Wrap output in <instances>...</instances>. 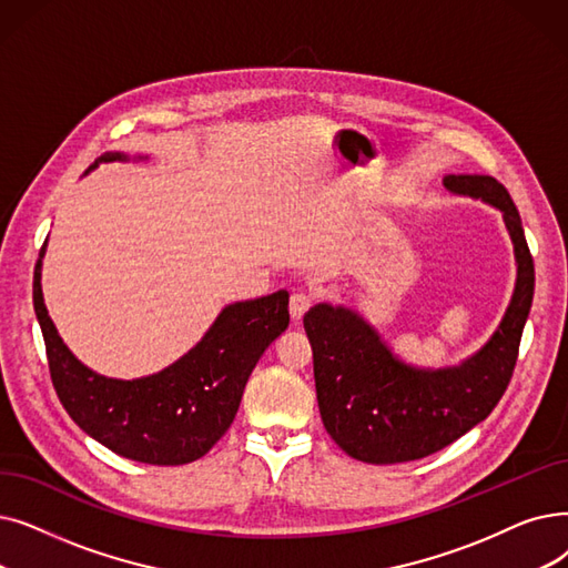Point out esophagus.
Returning a JSON list of instances; mask_svg holds the SVG:
<instances>
[{"label":"esophagus","mask_w":568,"mask_h":568,"mask_svg":"<svg viewBox=\"0 0 568 568\" xmlns=\"http://www.w3.org/2000/svg\"><path fill=\"white\" fill-rule=\"evenodd\" d=\"M311 304H313V300L308 297V294H304V292L292 294V300H290V317H292V323H300V320L306 315V311L311 308Z\"/></svg>","instance_id":"1"}]
</instances>
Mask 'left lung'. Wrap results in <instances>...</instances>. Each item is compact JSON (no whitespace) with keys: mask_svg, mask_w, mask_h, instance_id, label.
<instances>
[{"mask_svg":"<svg viewBox=\"0 0 568 568\" xmlns=\"http://www.w3.org/2000/svg\"><path fill=\"white\" fill-rule=\"evenodd\" d=\"M443 185L501 211L513 241V297L480 351L455 366H415L355 308L315 304L304 315L320 417L336 446L366 464L423 459L483 423L510 383L529 317L534 260L508 190L480 174H448Z\"/></svg>","mask_w":568,"mask_h":568,"instance_id":"8db88e82","label":"left lung"}]
</instances>
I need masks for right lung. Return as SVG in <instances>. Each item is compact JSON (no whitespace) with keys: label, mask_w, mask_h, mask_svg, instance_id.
I'll use <instances>...</instances> for the list:
<instances>
[{"label":"right lung","mask_w":568,"mask_h":568,"mask_svg":"<svg viewBox=\"0 0 568 568\" xmlns=\"http://www.w3.org/2000/svg\"><path fill=\"white\" fill-rule=\"evenodd\" d=\"M130 160L128 153L109 151L85 174L102 162ZM45 243L34 266V313L55 392L71 420L134 462L179 466L204 457L234 423L255 364L290 325L287 290L225 306L181 359L158 374L122 381L92 372L58 334L41 290Z\"/></svg>","instance_id":"add662e5"}]
</instances>
